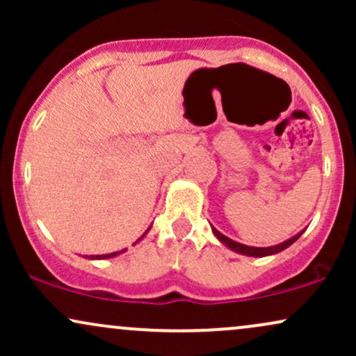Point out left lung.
<instances>
[{
	"mask_svg": "<svg viewBox=\"0 0 356 356\" xmlns=\"http://www.w3.org/2000/svg\"><path fill=\"white\" fill-rule=\"evenodd\" d=\"M212 232H214L216 238H218L220 243L226 244V246L229 248V249H232V251L241 252V254H246V256H254V257H263V256H269V254H276V252H281V251H283V249L291 246V244L295 243V241L300 238L301 234H303V232H300V234H296L295 238L284 241V243L277 244V246H271V248H251V246H244V244L236 243V241L226 238V236L220 234V232L216 229V227H212Z\"/></svg>",
	"mask_w": 356,
	"mask_h": 356,
	"instance_id": "obj_1",
	"label": "left lung"
}]
</instances>
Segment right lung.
<instances>
[{"instance_id": "add662e5", "label": "right lung", "mask_w": 356, "mask_h": 356, "mask_svg": "<svg viewBox=\"0 0 356 356\" xmlns=\"http://www.w3.org/2000/svg\"><path fill=\"white\" fill-rule=\"evenodd\" d=\"M142 238H144V236H142ZM125 249H122V251H118V252H110V254H102V256H90V259H107V257H113V256H117V254H120V252H124Z\"/></svg>"}]
</instances>
